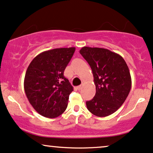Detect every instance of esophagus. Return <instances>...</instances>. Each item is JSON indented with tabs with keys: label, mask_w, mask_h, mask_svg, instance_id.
<instances>
[{
	"label": "esophagus",
	"mask_w": 153,
	"mask_h": 153,
	"mask_svg": "<svg viewBox=\"0 0 153 153\" xmlns=\"http://www.w3.org/2000/svg\"><path fill=\"white\" fill-rule=\"evenodd\" d=\"M82 85H79V86H78V88H78V90H81V89H82Z\"/></svg>",
	"instance_id": "esophagus-1"
}]
</instances>
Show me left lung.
Masks as SVG:
<instances>
[{
  "label": "left lung",
  "instance_id": "1",
  "mask_svg": "<svg viewBox=\"0 0 153 153\" xmlns=\"http://www.w3.org/2000/svg\"><path fill=\"white\" fill-rule=\"evenodd\" d=\"M80 53L92 69L96 93L86 102L92 114L105 117L114 113L123 104L131 88L128 67L122 56L109 49L84 46Z\"/></svg>",
  "mask_w": 153,
  "mask_h": 153
}]
</instances>
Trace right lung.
<instances>
[{"label":"right lung","instance_id":"obj_1","mask_svg":"<svg viewBox=\"0 0 153 153\" xmlns=\"http://www.w3.org/2000/svg\"><path fill=\"white\" fill-rule=\"evenodd\" d=\"M75 51V47H70L44 51L27 69L25 94L31 105L44 117H58L66 109L73 88L63 73Z\"/></svg>","mask_w":153,"mask_h":153}]
</instances>
